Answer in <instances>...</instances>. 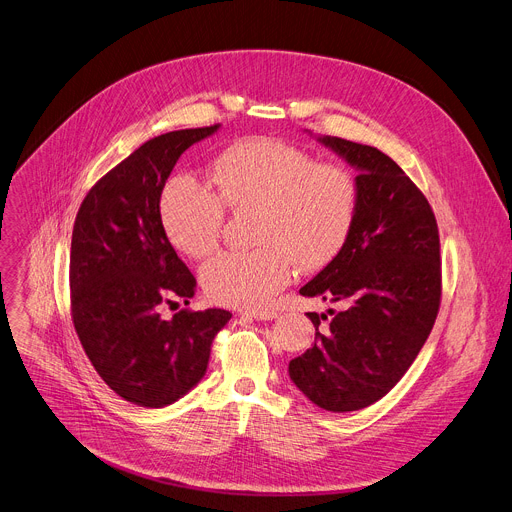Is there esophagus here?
I'll use <instances>...</instances> for the list:
<instances>
[{"label":"esophagus","instance_id":"esophagus-1","mask_svg":"<svg viewBox=\"0 0 512 512\" xmlns=\"http://www.w3.org/2000/svg\"><path fill=\"white\" fill-rule=\"evenodd\" d=\"M247 318H255V320H273L277 318V312L275 310H263V308H255V310H245L243 312Z\"/></svg>","mask_w":512,"mask_h":512}]
</instances>
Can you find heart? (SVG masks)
<instances>
[{"label":"heart","mask_w":512,"mask_h":512,"mask_svg":"<svg viewBox=\"0 0 512 512\" xmlns=\"http://www.w3.org/2000/svg\"><path fill=\"white\" fill-rule=\"evenodd\" d=\"M214 190L177 175L161 192L159 218L169 243L202 259L218 245L224 206L255 210L253 251H224L202 265L206 294L226 306H265L294 277L329 265L345 247L359 190L341 165L273 138H245L212 165Z\"/></svg>","instance_id":"b5f03b06"}]
</instances>
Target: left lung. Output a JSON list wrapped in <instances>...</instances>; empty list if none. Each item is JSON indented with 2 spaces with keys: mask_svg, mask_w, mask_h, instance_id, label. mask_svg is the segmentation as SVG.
Segmentation results:
<instances>
[{
  "mask_svg": "<svg viewBox=\"0 0 512 512\" xmlns=\"http://www.w3.org/2000/svg\"><path fill=\"white\" fill-rule=\"evenodd\" d=\"M312 134V132H310ZM357 171V214L343 251L300 288L339 304L308 312L316 343L290 361V378L316 406L361 410L386 396L423 349L441 302L435 214L410 177L376 147L314 136Z\"/></svg>",
  "mask_w": 512,
  "mask_h": 512,
  "instance_id": "obj_1",
  "label": "left lung"
}]
</instances>
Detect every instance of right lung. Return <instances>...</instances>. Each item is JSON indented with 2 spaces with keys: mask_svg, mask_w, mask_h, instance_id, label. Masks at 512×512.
I'll list each match as a JSON object with an SVG mask.
<instances>
[{
  "mask_svg": "<svg viewBox=\"0 0 512 512\" xmlns=\"http://www.w3.org/2000/svg\"><path fill=\"white\" fill-rule=\"evenodd\" d=\"M218 128L151 138L89 190L75 218L69 265L75 331L100 378L138 406L163 408L198 386L212 341L232 316L208 308L165 320L159 312L173 298L190 304L196 294V277L161 226V192L183 151Z\"/></svg>",
  "mask_w": 512,
  "mask_h": 512,
  "instance_id": "1",
  "label": "right lung"
}]
</instances>
